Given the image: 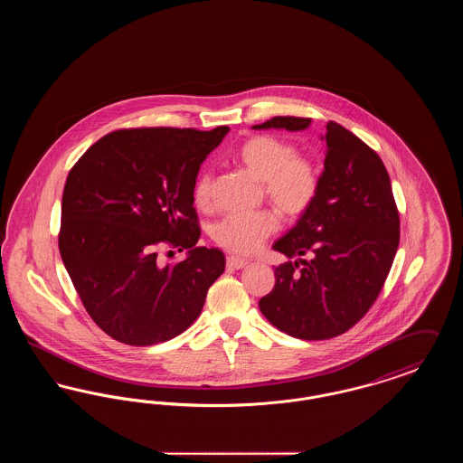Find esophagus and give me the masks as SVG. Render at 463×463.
I'll return each instance as SVG.
<instances>
[{
	"label": "esophagus",
	"instance_id": "34e87169",
	"mask_svg": "<svg viewBox=\"0 0 463 463\" xmlns=\"http://www.w3.org/2000/svg\"><path fill=\"white\" fill-rule=\"evenodd\" d=\"M248 264L250 262L246 259H240V257H229L227 259V267H231V269H242Z\"/></svg>",
	"mask_w": 463,
	"mask_h": 463
}]
</instances>
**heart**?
Wrapping results in <instances>:
<instances>
[{
    "instance_id": "heart-1",
    "label": "heart",
    "mask_w": 463,
    "mask_h": 463,
    "mask_svg": "<svg viewBox=\"0 0 463 463\" xmlns=\"http://www.w3.org/2000/svg\"><path fill=\"white\" fill-rule=\"evenodd\" d=\"M238 161L262 182L267 201L285 217L295 219L307 212L317 194L319 175L316 166L297 156V149L281 138L259 135L246 140L238 151ZM194 203L206 206L212 199V176L199 174L194 189ZM278 229V217L270 212L248 215H227L213 229V240L232 253L248 255Z\"/></svg>"
}]
</instances>
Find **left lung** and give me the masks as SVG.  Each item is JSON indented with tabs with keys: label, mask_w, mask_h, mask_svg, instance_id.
Returning <instances> with one entry per match:
<instances>
[{
	"label": "left lung",
	"mask_w": 463,
	"mask_h": 463,
	"mask_svg": "<svg viewBox=\"0 0 463 463\" xmlns=\"http://www.w3.org/2000/svg\"><path fill=\"white\" fill-rule=\"evenodd\" d=\"M308 125V118L276 116L253 130L302 132ZM321 140L326 157L317 194L272 244L298 259L274 269L276 285L259 302L270 325L302 340L353 328L373 306L399 246V213L382 159L335 121ZM304 254L311 259L302 260Z\"/></svg>",
	"instance_id": "obj_1"
}]
</instances>
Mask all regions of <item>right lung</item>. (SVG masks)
<instances>
[{
	"label": "right lung",
	"instance_id": "right-lung-1",
	"mask_svg": "<svg viewBox=\"0 0 463 463\" xmlns=\"http://www.w3.org/2000/svg\"><path fill=\"white\" fill-rule=\"evenodd\" d=\"M194 128L118 130L95 142L69 172L59 250L100 330L128 345H155L187 330L225 269L219 248L196 246L194 182L227 135ZM166 241L185 261L158 262Z\"/></svg>",
	"mask_w": 463,
	"mask_h": 463
}]
</instances>
